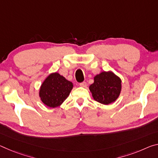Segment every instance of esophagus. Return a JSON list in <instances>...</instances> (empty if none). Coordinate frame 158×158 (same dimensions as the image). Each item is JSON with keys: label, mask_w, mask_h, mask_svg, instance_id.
I'll use <instances>...</instances> for the list:
<instances>
[{"label": "esophagus", "mask_w": 158, "mask_h": 158, "mask_svg": "<svg viewBox=\"0 0 158 158\" xmlns=\"http://www.w3.org/2000/svg\"><path fill=\"white\" fill-rule=\"evenodd\" d=\"M79 85H80V86H81V87H86V83L85 81H83V82H81V83H80Z\"/></svg>", "instance_id": "esophagus-1"}]
</instances>
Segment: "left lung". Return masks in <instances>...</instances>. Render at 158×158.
<instances>
[{
  "instance_id": "left-lung-1",
  "label": "left lung",
  "mask_w": 158,
  "mask_h": 158,
  "mask_svg": "<svg viewBox=\"0 0 158 158\" xmlns=\"http://www.w3.org/2000/svg\"><path fill=\"white\" fill-rule=\"evenodd\" d=\"M121 79L111 72H103L94 77V83L89 86L95 101L104 105L114 102L121 91Z\"/></svg>"
}]
</instances>
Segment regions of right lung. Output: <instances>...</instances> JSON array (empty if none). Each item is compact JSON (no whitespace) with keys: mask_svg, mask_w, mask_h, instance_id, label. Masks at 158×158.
Masks as SVG:
<instances>
[{"mask_svg":"<svg viewBox=\"0 0 158 158\" xmlns=\"http://www.w3.org/2000/svg\"><path fill=\"white\" fill-rule=\"evenodd\" d=\"M72 88V82L56 72L50 74L42 84L39 96L45 105L56 107L60 106L68 97Z\"/></svg>","mask_w":158,"mask_h":158,"instance_id":"1","label":"right lung"}]
</instances>
